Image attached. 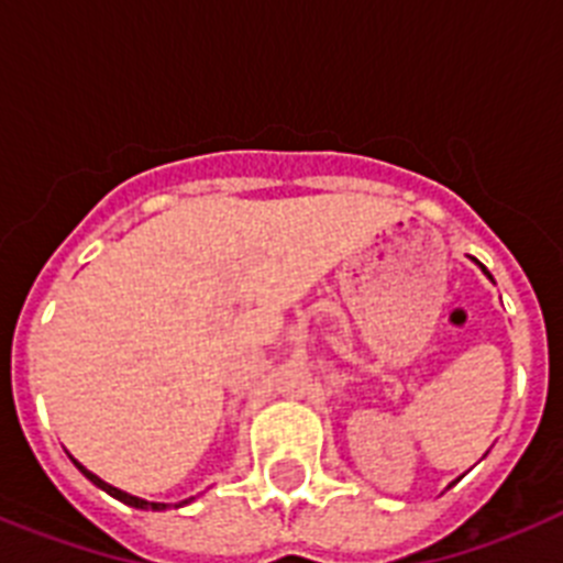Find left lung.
Segmentation results:
<instances>
[{
	"mask_svg": "<svg viewBox=\"0 0 563 563\" xmlns=\"http://www.w3.org/2000/svg\"><path fill=\"white\" fill-rule=\"evenodd\" d=\"M482 271H485V267H482ZM487 273V271H485ZM487 276H490V273H487Z\"/></svg>",
	"mask_w": 563,
	"mask_h": 563,
	"instance_id": "obj_1",
	"label": "left lung"
}]
</instances>
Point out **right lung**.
I'll return each mask as SVG.
<instances>
[{"mask_svg":"<svg viewBox=\"0 0 563 563\" xmlns=\"http://www.w3.org/2000/svg\"><path fill=\"white\" fill-rule=\"evenodd\" d=\"M78 465V462H76ZM78 471H81L84 476H87L89 482H92V485H98L101 487V490H107L109 496H114V499L118 501H123V505H129V507H137V510H166V505H161V501H146V499H137V496H129V494H123V490H118V487H112V485H107V482L103 479H98L96 474H89L87 467L84 465H78Z\"/></svg>","mask_w":563,"mask_h":563,"instance_id":"add662e5","label":"right lung"}]
</instances>
